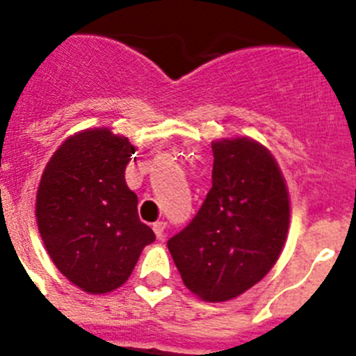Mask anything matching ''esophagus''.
<instances>
[{
    "mask_svg": "<svg viewBox=\"0 0 356 356\" xmlns=\"http://www.w3.org/2000/svg\"><path fill=\"white\" fill-rule=\"evenodd\" d=\"M153 232H155V235L159 241H163V237H165V222L156 221L155 225H153Z\"/></svg>",
    "mask_w": 356,
    "mask_h": 356,
    "instance_id": "esophagus-1",
    "label": "esophagus"
}]
</instances>
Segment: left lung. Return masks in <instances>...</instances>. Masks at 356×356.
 Returning a JSON list of instances; mask_svg holds the SVG:
<instances>
[{
  "instance_id": "obj_1",
  "label": "left lung",
  "mask_w": 356,
  "mask_h": 356,
  "mask_svg": "<svg viewBox=\"0 0 356 356\" xmlns=\"http://www.w3.org/2000/svg\"><path fill=\"white\" fill-rule=\"evenodd\" d=\"M212 151V188L168 248L188 291L226 301L259 284L278 260L289 193L278 163L259 143L222 139Z\"/></svg>"
}]
</instances>
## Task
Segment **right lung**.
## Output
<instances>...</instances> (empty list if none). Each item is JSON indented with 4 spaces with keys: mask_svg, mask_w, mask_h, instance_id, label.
<instances>
[{
    "mask_svg": "<svg viewBox=\"0 0 356 356\" xmlns=\"http://www.w3.org/2000/svg\"><path fill=\"white\" fill-rule=\"evenodd\" d=\"M135 147L96 128L69 137L48 162L37 191V225L58 271L90 294L121 287L155 234L140 222L124 181Z\"/></svg>",
    "mask_w": 356,
    "mask_h": 356,
    "instance_id": "right-lung-1",
    "label": "right lung"
}]
</instances>
